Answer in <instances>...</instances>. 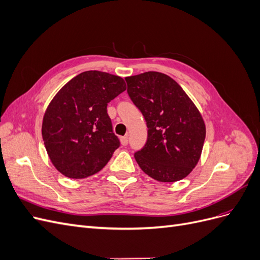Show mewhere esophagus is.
Here are the masks:
<instances>
[{
    "label": "esophagus",
    "instance_id": "esophagus-1",
    "mask_svg": "<svg viewBox=\"0 0 260 260\" xmlns=\"http://www.w3.org/2000/svg\"><path fill=\"white\" fill-rule=\"evenodd\" d=\"M120 141H121V144H122L123 146L128 145V143H129V137H128V136H124V137H122V138L120 139Z\"/></svg>",
    "mask_w": 260,
    "mask_h": 260
}]
</instances>
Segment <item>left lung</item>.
Here are the masks:
<instances>
[{
  "label": "left lung",
  "instance_id": "left-lung-1",
  "mask_svg": "<svg viewBox=\"0 0 260 260\" xmlns=\"http://www.w3.org/2000/svg\"><path fill=\"white\" fill-rule=\"evenodd\" d=\"M125 81L148 129L145 145L135 154L140 168L160 182L185 178L199 162L206 137L199 109L165 74L147 72L127 77Z\"/></svg>",
  "mask_w": 260,
  "mask_h": 260
}]
</instances>
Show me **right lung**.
I'll list each match as a JSON object with an SVG mask.
<instances>
[{
	"label": "right lung",
	"mask_w": 260,
	"mask_h": 260,
	"mask_svg": "<svg viewBox=\"0 0 260 260\" xmlns=\"http://www.w3.org/2000/svg\"><path fill=\"white\" fill-rule=\"evenodd\" d=\"M125 90L121 77L98 70L76 76L58 91L43 117L42 138L54 167L70 179L104 168L119 139L107 104Z\"/></svg>",
	"instance_id": "add662e5"
}]
</instances>
